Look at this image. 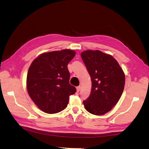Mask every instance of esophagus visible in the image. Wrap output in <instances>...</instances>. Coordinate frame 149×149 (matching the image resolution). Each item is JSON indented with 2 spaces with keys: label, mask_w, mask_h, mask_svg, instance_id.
Returning a JSON list of instances; mask_svg holds the SVG:
<instances>
[{
  "label": "esophagus",
  "mask_w": 149,
  "mask_h": 149,
  "mask_svg": "<svg viewBox=\"0 0 149 149\" xmlns=\"http://www.w3.org/2000/svg\"><path fill=\"white\" fill-rule=\"evenodd\" d=\"M81 86H77V88H76V89H77V92H79V91L81 90Z\"/></svg>",
  "instance_id": "1"
}]
</instances>
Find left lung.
Returning <instances> with one entry per match:
<instances>
[{"instance_id":"1","label":"left lung","mask_w":149,"mask_h":149,"mask_svg":"<svg viewBox=\"0 0 149 149\" xmlns=\"http://www.w3.org/2000/svg\"><path fill=\"white\" fill-rule=\"evenodd\" d=\"M81 56L91 79L90 95L83 101L84 107L93 115H104L122 96L124 72L112 56L100 50H85Z\"/></svg>"}]
</instances>
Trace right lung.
Instances as JSON below:
<instances>
[{"mask_svg": "<svg viewBox=\"0 0 149 149\" xmlns=\"http://www.w3.org/2000/svg\"><path fill=\"white\" fill-rule=\"evenodd\" d=\"M74 50L64 49L45 52L31 63L27 75V90L31 99L42 111L57 113L67 106L69 97L76 92L70 84L68 64Z\"/></svg>", "mask_w": 149, "mask_h": 149, "instance_id": "obj_1", "label": "right lung"}]
</instances>
